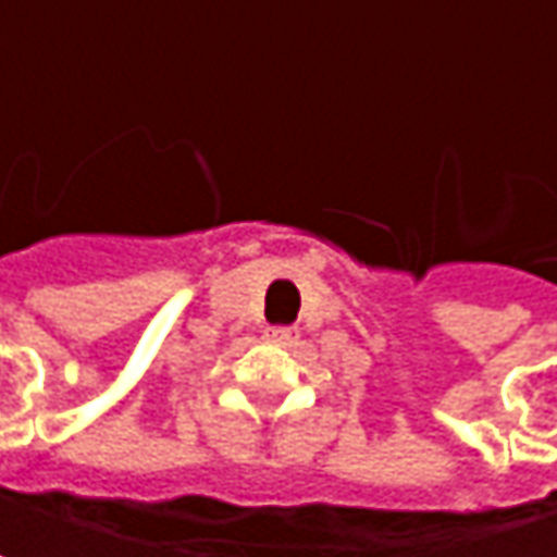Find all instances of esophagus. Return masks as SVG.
Listing matches in <instances>:
<instances>
[{"label":"esophagus","instance_id":"obj_1","mask_svg":"<svg viewBox=\"0 0 557 557\" xmlns=\"http://www.w3.org/2000/svg\"><path fill=\"white\" fill-rule=\"evenodd\" d=\"M267 341H272V344H282V347H294V344L300 341V332H297L294 325H269Z\"/></svg>","mask_w":557,"mask_h":557}]
</instances>
